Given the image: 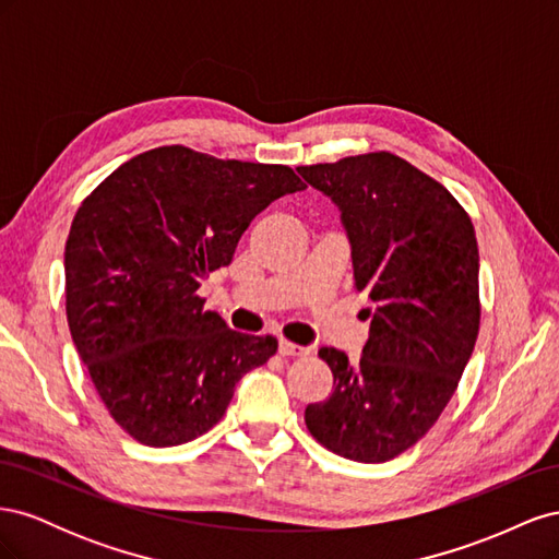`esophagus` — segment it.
<instances>
[{
	"label": "esophagus",
	"instance_id": "34e87169",
	"mask_svg": "<svg viewBox=\"0 0 559 559\" xmlns=\"http://www.w3.org/2000/svg\"><path fill=\"white\" fill-rule=\"evenodd\" d=\"M280 354L282 357H306V354H310V347H302L289 341H280Z\"/></svg>",
	"mask_w": 559,
	"mask_h": 559
}]
</instances>
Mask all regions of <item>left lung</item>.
<instances>
[{
    "instance_id": "8db88e82",
    "label": "left lung",
    "mask_w": 559,
    "mask_h": 559,
    "mask_svg": "<svg viewBox=\"0 0 559 559\" xmlns=\"http://www.w3.org/2000/svg\"><path fill=\"white\" fill-rule=\"evenodd\" d=\"M298 173L341 207L354 286L373 300L359 361L319 349L333 392L308 405L306 425L345 460L389 462L436 425L476 345V230L441 181L389 151Z\"/></svg>"
}]
</instances>
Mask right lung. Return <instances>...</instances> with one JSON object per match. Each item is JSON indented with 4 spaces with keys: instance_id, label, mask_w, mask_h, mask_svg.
I'll return each mask as SVG.
<instances>
[{
    "instance_id": "right-lung-1",
    "label": "right lung",
    "mask_w": 559,
    "mask_h": 559,
    "mask_svg": "<svg viewBox=\"0 0 559 559\" xmlns=\"http://www.w3.org/2000/svg\"><path fill=\"white\" fill-rule=\"evenodd\" d=\"M306 189L289 165L173 144L130 158L86 195L64 245V308L105 408L148 448L189 443L277 352L205 310L200 282L233 261L251 218Z\"/></svg>"
}]
</instances>
